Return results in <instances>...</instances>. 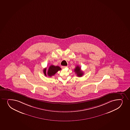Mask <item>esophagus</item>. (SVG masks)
I'll list each match as a JSON object with an SVG mask.
<instances>
[{
  "instance_id": "34e87169",
  "label": "esophagus",
  "mask_w": 130,
  "mask_h": 130,
  "mask_svg": "<svg viewBox=\"0 0 130 130\" xmlns=\"http://www.w3.org/2000/svg\"><path fill=\"white\" fill-rule=\"evenodd\" d=\"M67 66H61V69H64L67 68Z\"/></svg>"
}]
</instances>
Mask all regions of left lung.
I'll return each instance as SVG.
<instances>
[{
    "label": "left lung",
    "mask_w": 130,
    "mask_h": 130,
    "mask_svg": "<svg viewBox=\"0 0 130 130\" xmlns=\"http://www.w3.org/2000/svg\"><path fill=\"white\" fill-rule=\"evenodd\" d=\"M74 71L78 77H82L83 75V72H82V71H81V68L79 66H76V68L74 69Z\"/></svg>",
    "instance_id": "obj_1"
}]
</instances>
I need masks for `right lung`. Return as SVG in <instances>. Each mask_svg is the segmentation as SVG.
<instances>
[{"mask_svg":"<svg viewBox=\"0 0 130 130\" xmlns=\"http://www.w3.org/2000/svg\"><path fill=\"white\" fill-rule=\"evenodd\" d=\"M61 68L58 66H54L53 65H51L48 69L47 73H46V68L44 69L43 73L45 76H47V75L52 77L55 75V73H57L58 71L61 70Z\"/></svg>","mask_w":130,"mask_h":130,"instance_id":"obj_1","label":"right lung"}]
</instances>
